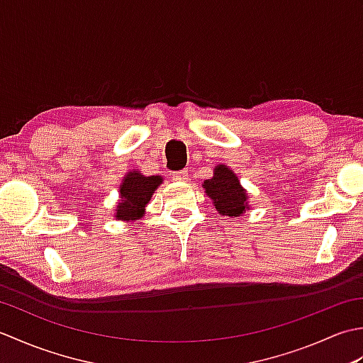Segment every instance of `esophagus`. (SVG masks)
<instances>
[{"label": "esophagus", "mask_w": 363, "mask_h": 363, "mask_svg": "<svg viewBox=\"0 0 363 363\" xmlns=\"http://www.w3.org/2000/svg\"><path fill=\"white\" fill-rule=\"evenodd\" d=\"M173 179L176 182H187L189 181V172L187 169H181V172L173 173Z\"/></svg>", "instance_id": "34e87169"}]
</instances>
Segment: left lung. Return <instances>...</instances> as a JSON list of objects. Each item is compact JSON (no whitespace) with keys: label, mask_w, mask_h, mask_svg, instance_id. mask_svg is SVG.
I'll return each instance as SVG.
<instances>
[{"label":"left lung","mask_w":363,"mask_h":363,"mask_svg":"<svg viewBox=\"0 0 363 363\" xmlns=\"http://www.w3.org/2000/svg\"><path fill=\"white\" fill-rule=\"evenodd\" d=\"M203 189L223 217H242L245 211H250L248 191L238 181V176L225 164L213 168V176L203 182Z\"/></svg>","instance_id":"1"}]
</instances>
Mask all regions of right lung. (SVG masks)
<instances>
[{
  "instance_id": "right-lung-1",
  "label": "right lung",
  "mask_w": 363,
  "mask_h": 363,
  "mask_svg": "<svg viewBox=\"0 0 363 363\" xmlns=\"http://www.w3.org/2000/svg\"><path fill=\"white\" fill-rule=\"evenodd\" d=\"M164 182L162 176H145L138 169H130L118 187V203L113 209L115 220L134 223L145 215L154 191Z\"/></svg>"
}]
</instances>
